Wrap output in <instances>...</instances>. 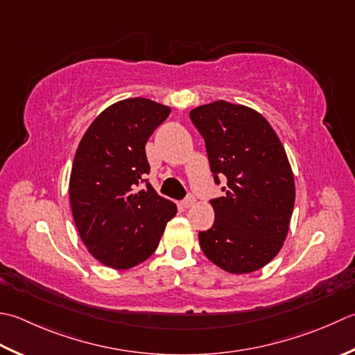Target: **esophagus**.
Instances as JSON below:
<instances>
[{
  "label": "esophagus",
  "instance_id": "1",
  "mask_svg": "<svg viewBox=\"0 0 355 355\" xmlns=\"http://www.w3.org/2000/svg\"><path fill=\"white\" fill-rule=\"evenodd\" d=\"M196 203H197L196 197L191 196V193H189V196H187V197L184 198V201H183V206H184V207H192V206L196 205Z\"/></svg>",
  "mask_w": 355,
  "mask_h": 355
}]
</instances>
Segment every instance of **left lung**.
I'll return each instance as SVG.
<instances>
[{"instance_id": "8db88e82", "label": "left lung", "mask_w": 355, "mask_h": 355, "mask_svg": "<svg viewBox=\"0 0 355 355\" xmlns=\"http://www.w3.org/2000/svg\"><path fill=\"white\" fill-rule=\"evenodd\" d=\"M203 137L214 182L227 180L212 198L215 221L198 234L201 251L231 274H249L280 252L294 211L295 186L286 152L257 110L214 101L191 110Z\"/></svg>"}]
</instances>
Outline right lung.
Instances as JSON below:
<instances>
[{
	"mask_svg": "<svg viewBox=\"0 0 355 355\" xmlns=\"http://www.w3.org/2000/svg\"><path fill=\"white\" fill-rule=\"evenodd\" d=\"M169 114L168 106L140 96L118 101L95 118L76 149L69 182L75 226L87 251L109 268L149 259L177 214L146 178V143Z\"/></svg>",
	"mask_w": 355,
	"mask_h": 355,
	"instance_id": "right-lung-1",
	"label": "right lung"
}]
</instances>
